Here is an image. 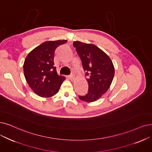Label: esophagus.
Instances as JSON below:
<instances>
[{"instance_id":"34e87169","label":"esophagus","mask_w":152,"mask_h":152,"mask_svg":"<svg viewBox=\"0 0 152 152\" xmlns=\"http://www.w3.org/2000/svg\"><path fill=\"white\" fill-rule=\"evenodd\" d=\"M69 78L71 80H74V75H71L69 76Z\"/></svg>"}]
</instances>
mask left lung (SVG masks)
Here are the masks:
<instances>
[{
  "label": "left lung",
  "instance_id": "8db88e82",
  "mask_svg": "<svg viewBox=\"0 0 152 152\" xmlns=\"http://www.w3.org/2000/svg\"><path fill=\"white\" fill-rule=\"evenodd\" d=\"M73 45L76 48L86 75L88 76V92L78 97L86 102H95L110 87L115 74L113 64L108 56L94 44L75 41Z\"/></svg>",
  "mask_w": 152,
  "mask_h": 152
}]
</instances>
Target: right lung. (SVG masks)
Segmentation results:
<instances>
[{"label": "right lung", "mask_w": 152, "mask_h": 152, "mask_svg": "<svg viewBox=\"0 0 152 152\" xmlns=\"http://www.w3.org/2000/svg\"><path fill=\"white\" fill-rule=\"evenodd\" d=\"M66 40L46 41L35 47L26 57L23 69L26 80L33 92L41 97L55 95L66 79L59 76L54 66V52Z\"/></svg>", "instance_id": "right-lung-1"}]
</instances>
